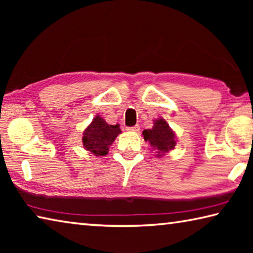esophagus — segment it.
Here are the masks:
<instances>
[{"instance_id": "34e87169", "label": "esophagus", "mask_w": 253, "mask_h": 253, "mask_svg": "<svg viewBox=\"0 0 253 253\" xmlns=\"http://www.w3.org/2000/svg\"><path fill=\"white\" fill-rule=\"evenodd\" d=\"M126 130H129V131H138V130H139V125H135V126H131V127H126Z\"/></svg>"}]
</instances>
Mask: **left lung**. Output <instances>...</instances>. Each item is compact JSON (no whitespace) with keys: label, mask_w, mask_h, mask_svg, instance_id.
Returning <instances> with one entry per match:
<instances>
[{"label":"left lung","mask_w":253,"mask_h":253,"mask_svg":"<svg viewBox=\"0 0 253 253\" xmlns=\"http://www.w3.org/2000/svg\"><path fill=\"white\" fill-rule=\"evenodd\" d=\"M144 139L151 144V146L156 149L157 156L164 155V153L170 151L175 147V135L164 119H157L152 129H145L143 131Z\"/></svg>","instance_id":"left-lung-1"}]
</instances>
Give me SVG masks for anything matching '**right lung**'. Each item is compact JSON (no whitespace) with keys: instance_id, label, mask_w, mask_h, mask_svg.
Returning <instances> with one entry per match:
<instances>
[{"instance_id":"add662e5","label":"right lung","mask_w":253,"mask_h":253,"mask_svg":"<svg viewBox=\"0 0 253 253\" xmlns=\"http://www.w3.org/2000/svg\"><path fill=\"white\" fill-rule=\"evenodd\" d=\"M121 132L119 125H108L101 117L97 116L84 131V147L96 156H104Z\"/></svg>"}]
</instances>
